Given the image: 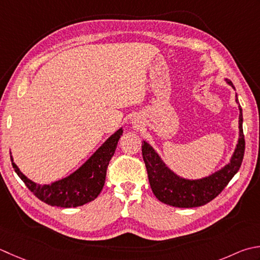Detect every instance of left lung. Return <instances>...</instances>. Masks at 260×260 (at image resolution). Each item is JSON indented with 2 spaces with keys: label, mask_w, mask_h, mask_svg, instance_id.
Instances as JSON below:
<instances>
[{
  "label": "left lung",
  "mask_w": 260,
  "mask_h": 260,
  "mask_svg": "<svg viewBox=\"0 0 260 260\" xmlns=\"http://www.w3.org/2000/svg\"><path fill=\"white\" fill-rule=\"evenodd\" d=\"M228 83L235 89L231 81H228ZM236 101L239 105L237 94ZM239 111H240L239 115L240 137L230 164L220 171L203 179L188 180L178 177L162 162L160 156L145 141L142 142V155L146 167L147 177L152 191L157 200L170 206L188 208L205 205L214 200L218 194H221L233 176L240 169L245 154L246 142L242 129V109L240 105H239Z\"/></svg>",
  "instance_id": "left-lung-1"
}]
</instances>
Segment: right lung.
<instances>
[{"instance_id": "right-lung-1", "label": "right lung", "mask_w": 260, "mask_h": 260, "mask_svg": "<svg viewBox=\"0 0 260 260\" xmlns=\"http://www.w3.org/2000/svg\"><path fill=\"white\" fill-rule=\"evenodd\" d=\"M121 134H123V129L120 128L111 135L82 167L79 168L72 175L50 185L42 186L29 180L19 170L11 157L13 169L21 178L28 189L46 204L58 207H76L84 205L86 203L95 200L100 191L103 190L107 168L115 153Z\"/></svg>"}]
</instances>
